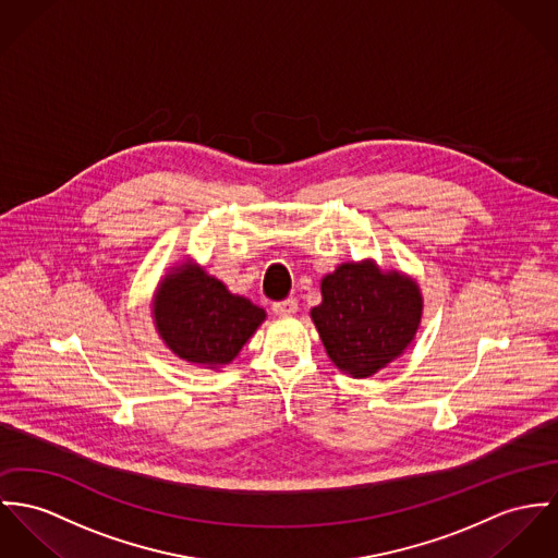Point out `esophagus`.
<instances>
[{
	"instance_id": "1",
	"label": "esophagus",
	"mask_w": 558,
	"mask_h": 558,
	"mask_svg": "<svg viewBox=\"0 0 558 558\" xmlns=\"http://www.w3.org/2000/svg\"><path fill=\"white\" fill-rule=\"evenodd\" d=\"M271 310H274V314H276V316H280V318H287V316H293V314H298V301H276V303L271 305Z\"/></svg>"
}]
</instances>
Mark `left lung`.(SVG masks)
<instances>
[{
	"mask_svg": "<svg viewBox=\"0 0 558 558\" xmlns=\"http://www.w3.org/2000/svg\"><path fill=\"white\" fill-rule=\"evenodd\" d=\"M323 301L310 316L329 359L352 378H369L412 343L421 316L418 284L380 271L374 260L342 263L320 282Z\"/></svg>",
	"mask_w": 558,
	"mask_h": 558,
	"instance_id": "1",
	"label": "left lung"
}]
</instances>
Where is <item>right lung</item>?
Instances as JSON below:
<instances>
[{
    "label": "right lung",
    "mask_w": 558,
    "mask_h": 558,
    "mask_svg": "<svg viewBox=\"0 0 558 558\" xmlns=\"http://www.w3.org/2000/svg\"><path fill=\"white\" fill-rule=\"evenodd\" d=\"M155 327L180 359L216 369L231 363L265 320V310L197 265H180L159 282Z\"/></svg>",
    "instance_id": "1"
}]
</instances>
